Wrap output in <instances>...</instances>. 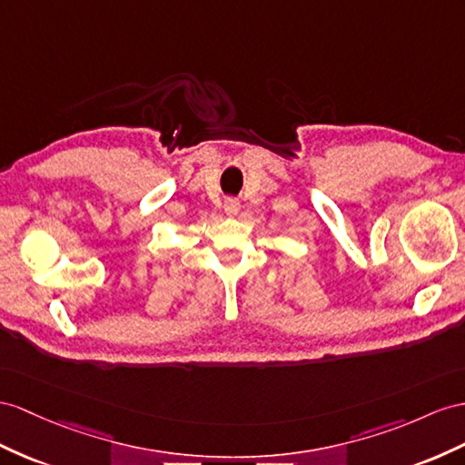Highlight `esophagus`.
<instances>
[{
	"mask_svg": "<svg viewBox=\"0 0 465 465\" xmlns=\"http://www.w3.org/2000/svg\"><path fill=\"white\" fill-rule=\"evenodd\" d=\"M223 208H225V213H230V216H233V213L240 212V202L233 200V198H230V200H225Z\"/></svg>",
	"mask_w": 465,
	"mask_h": 465,
	"instance_id": "obj_1",
	"label": "esophagus"
}]
</instances>
